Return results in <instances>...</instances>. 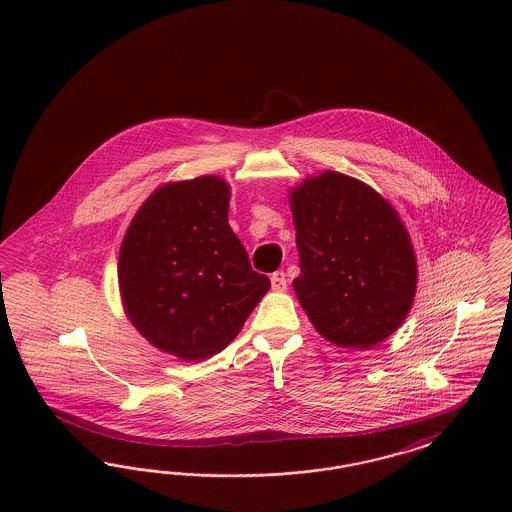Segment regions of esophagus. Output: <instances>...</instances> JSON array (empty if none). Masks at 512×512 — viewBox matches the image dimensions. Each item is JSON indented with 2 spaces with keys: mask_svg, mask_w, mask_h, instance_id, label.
Wrapping results in <instances>:
<instances>
[{
  "mask_svg": "<svg viewBox=\"0 0 512 512\" xmlns=\"http://www.w3.org/2000/svg\"><path fill=\"white\" fill-rule=\"evenodd\" d=\"M270 284H272V290H276V292H284V290H288V278H286V272H284V270H276V272L270 276Z\"/></svg>",
  "mask_w": 512,
  "mask_h": 512,
  "instance_id": "obj_1",
  "label": "esophagus"
}]
</instances>
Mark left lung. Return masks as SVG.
<instances>
[{
  "label": "left lung",
  "instance_id": "obj_1",
  "mask_svg": "<svg viewBox=\"0 0 512 512\" xmlns=\"http://www.w3.org/2000/svg\"><path fill=\"white\" fill-rule=\"evenodd\" d=\"M301 274L293 290L322 338L372 349L403 324L416 293L411 236L388 199L336 171L290 190Z\"/></svg>",
  "mask_w": 512,
  "mask_h": 512
}]
</instances>
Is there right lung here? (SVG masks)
Segmentation results:
<instances>
[{
    "label": "right lung",
    "instance_id": "add662e5",
    "mask_svg": "<svg viewBox=\"0 0 512 512\" xmlns=\"http://www.w3.org/2000/svg\"><path fill=\"white\" fill-rule=\"evenodd\" d=\"M230 186L215 174L159 186L130 222L119 290L132 326L180 361L234 340L270 288L228 224Z\"/></svg>",
    "mask_w": 512,
    "mask_h": 512
}]
</instances>
